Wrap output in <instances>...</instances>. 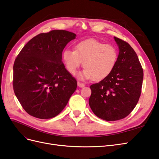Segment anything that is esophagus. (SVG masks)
<instances>
[{
  "instance_id": "obj_1",
  "label": "esophagus",
  "mask_w": 159,
  "mask_h": 159,
  "mask_svg": "<svg viewBox=\"0 0 159 159\" xmlns=\"http://www.w3.org/2000/svg\"><path fill=\"white\" fill-rule=\"evenodd\" d=\"M78 85L79 86L80 88H83L85 86V84H84L83 83H81L80 81H78Z\"/></svg>"
}]
</instances>
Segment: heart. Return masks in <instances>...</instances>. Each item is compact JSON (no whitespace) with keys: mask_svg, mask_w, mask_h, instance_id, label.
<instances>
[{"mask_svg":"<svg viewBox=\"0 0 159 159\" xmlns=\"http://www.w3.org/2000/svg\"><path fill=\"white\" fill-rule=\"evenodd\" d=\"M66 69L74 75L83 61L84 71L80 79L102 81L112 73L116 66L118 53L115 48L93 38L78 42L74 50L66 49L62 53Z\"/></svg>","mask_w":159,"mask_h":159,"instance_id":"heart-1","label":"heart"}]
</instances>
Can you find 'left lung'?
Listing matches in <instances>:
<instances>
[{
    "label": "left lung",
    "mask_w": 159,
    "mask_h": 159,
    "mask_svg": "<svg viewBox=\"0 0 159 159\" xmlns=\"http://www.w3.org/2000/svg\"><path fill=\"white\" fill-rule=\"evenodd\" d=\"M119 53L116 66L107 78L90 85L89 105L94 114L105 121L129 115L141 93L143 70L136 52L128 43L114 37Z\"/></svg>",
    "instance_id": "obj_1"
}]
</instances>
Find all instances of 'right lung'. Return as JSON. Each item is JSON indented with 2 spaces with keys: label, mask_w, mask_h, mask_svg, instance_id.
<instances>
[{
  "label": "right lung",
  "mask_w": 159,
  "mask_h": 159,
  "mask_svg": "<svg viewBox=\"0 0 159 159\" xmlns=\"http://www.w3.org/2000/svg\"><path fill=\"white\" fill-rule=\"evenodd\" d=\"M76 34L64 30L32 38L16 57L13 89L27 113L46 119L64 109L77 88V81L61 61L62 52Z\"/></svg>",
  "instance_id": "right-lung-1"
}]
</instances>
